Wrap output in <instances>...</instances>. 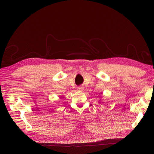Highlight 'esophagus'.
<instances>
[{
    "instance_id": "esophagus-1",
    "label": "esophagus",
    "mask_w": 154,
    "mask_h": 154,
    "mask_svg": "<svg viewBox=\"0 0 154 154\" xmlns=\"http://www.w3.org/2000/svg\"><path fill=\"white\" fill-rule=\"evenodd\" d=\"M83 87H79V88H78V91H83Z\"/></svg>"
}]
</instances>
